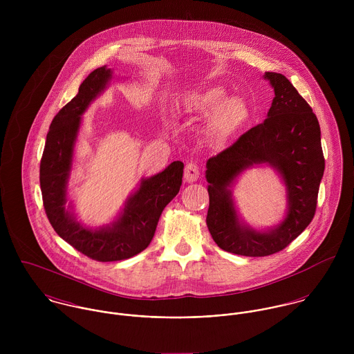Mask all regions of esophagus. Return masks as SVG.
Here are the masks:
<instances>
[{"label":"esophagus","instance_id":"esophagus-1","mask_svg":"<svg viewBox=\"0 0 354 354\" xmlns=\"http://www.w3.org/2000/svg\"><path fill=\"white\" fill-rule=\"evenodd\" d=\"M199 174H201L199 165L196 162H188L185 165V169H184V178H185V181H188V183L196 181L199 178Z\"/></svg>","mask_w":354,"mask_h":354}]
</instances>
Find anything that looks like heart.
I'll return each mask as SVG.
<instances>
[{"label": "heart", "instance_id": "b5f03b06", "mask_svg": "<svg viewBox=\"0 0 354 354\" xmlns=\"http://www.w3.org/2000/svg\"><path fill=\"white\" fill-rule=\"evenodd\" d=\"M189 111L211 117V129L219 138L230 136L248 117V107L237 98L226 100V93L221 87H211L199 94H194L184 102Z\"/></svg>", "mask_w": 354, "mask_h": 354}]
</instances>
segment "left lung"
<instances>
[{
	"mask_svg": "<svg viewBox=\"0 0 354 354\" xmlns=\"http://www.w3.org/2000/svg\"><path fill=\"white\" fill-rule=\"evenodd\" d=\"M275 97L267 118L236 143L207 160L209 205L207 227L216 245L241 256H268L286 248L310 223L316 212L324 156L319 121L312 107L281 73L266 72ZM257 162H268L288 188V214L270 232H256L239 223L231 192L234 178Z\"/></svg>",
	"mask_w": 354,
	"mask_h": 354,
	"instance_id": "left-lung-1",
	"label": "left lung"
}]
</instances>
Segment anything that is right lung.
<instances>
[{
    "mask_svg": "<svg viewBox=\"0 0 354 354\" xmlns=\"http://www.w3.org/2000/svg\"><path fill=\"white\" fill-rule=\"evenodd\" d=\"M110 77L111 71L106 66L93 71L80 84L77 95L55 114L39 167L42 201L53 229L76 251L97 261L129 259L150 245L159 216L178 194L184 173V163L176 160L156 176L143 180L120 218L98 230L83 227L65 208L66 183L80 115Z\"/></svg>",
    "mask_w": 354,
    "mask_h": 354,
    "instance_id": "add662e5",
    "label": "right lung"
}]
</instances>
